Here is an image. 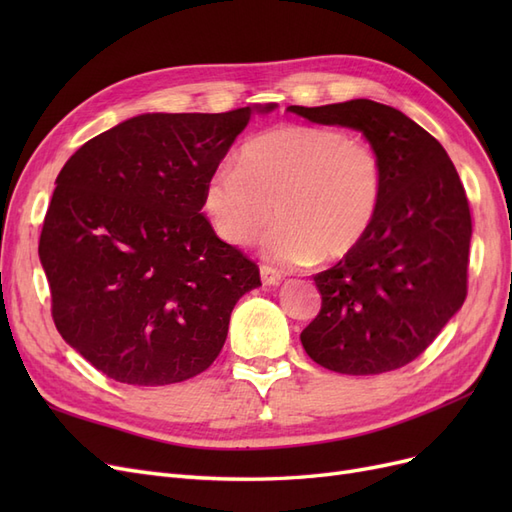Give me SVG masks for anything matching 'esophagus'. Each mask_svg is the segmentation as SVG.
<instances>
[{"label":"esophagus","instance_id":"obj_1","mask_svg":"<svg viewBox=\"0 0 512 512\" xmlns=\"http://www.w3.org/2000/svg\"><path fill=\"white\" fill-rule=\"evenodd\" d=\"M260 280L265 286H277L282 282V273L273 269V267H269V265H262L260 267Z\"/></svg>","mask_w":512,"mask_h":512}]
</instances>
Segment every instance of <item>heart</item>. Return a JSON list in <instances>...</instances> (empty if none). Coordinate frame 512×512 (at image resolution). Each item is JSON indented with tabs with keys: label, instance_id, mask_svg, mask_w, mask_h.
Returning <instances> with one entry per match:
<instances>
[{
	"label": "heart",
	"instance_id": "obj_1",
	"mask_svg": "<svg viewBox=\"0 0 512 512\" xmlns=\"http://www.w3.org/2000/svg\"><path fill=\"white\" fill-rule=\"evenodd\" d=\"M382 166L374 149L331 128L280 126L247 141L239 164L203 185V211L222 241L243 247L271 220L262 252L280 265L352 254L374 226Z\"/></svg>",
	"mask_w": 512,
	"mask_h": 512
}]
</instances>
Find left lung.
<instances>
[{
  "label": "left lung",
  "mask_w": 512,
  "mask_h": 512,
  "mask_svg": "<svg viewBox=\"0 0 512 512\" xmlns=\"http://www.w3.org/2000/svg\"><path fill=\"white\" fill-rule=\"evenodd\" d=\"M361 132L382 166V198L361 245L316 273L320 314L301 333L309 359L348 376L414 361L466 301L472 218L444 147L393 106L348 100L288 106Z\"/></svg>",
  "instance_id": "1"
}]
</instances>
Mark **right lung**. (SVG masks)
<instances>
[{
    "label": "right lung",
    "mask_w": 512,
    "mask_h": 512,
    "mask_svg": "<svg viewBox=\"0 0 512 512\" xmlns=\"http://www.w3.org/2000/svg\"><path fill=\"white\" fill-rule=\"evenodd\" d=\"M275 106L136 115L61 168L38 254L59 335L108 378L164 386L218 359L260 271L200 213L203 185Z\"/></svg>",
    "instance_id": "obj_1"
}]
</instances>
